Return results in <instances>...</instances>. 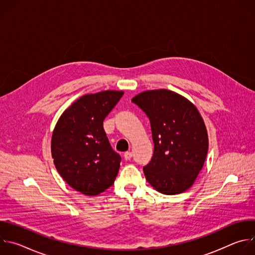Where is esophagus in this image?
<instances>
[{"instance_id": "1", "label": "esophagus", "mask_w": 255, "mask_h": 255, "mask_svg": "<svg viewBox=\"0 0 255 255\" xmlns=\"http://www.w3.org/2000/svg\"><path fill=\"white\" fill-rule=\"evenodd\" d=\"M131 157H132V152H130V151H127V152H125V153H124V158H125L126 160H129V159H131Z\"/></svg>"}]
</instances>
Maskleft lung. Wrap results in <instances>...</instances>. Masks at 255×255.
Returning <instances> with one entry per match:
<instances>
[{"instance_id": "left-lung-1", "label": "left lung", "mask_w": 255, "mask_h": 255, "mask_svg": "<svg viewBox=\"0 0 255 255\" xmlns=\"http://www.w3.org/2000/svg\"><path fill=\"white\" fill-rule=\"evenodd\" d=\"M150 121L153 156L143 167L148 183L159 193L176 195L193 186L205 163L209 140L198 109L168 90L140 93L132 99Z\"/></svg>"}]
</instances>
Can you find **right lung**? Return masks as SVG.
<instances>
[{"instance_id":"add662e5","label":"right lung","mask_w":255,"mask_h":255,"mask_svg":"<svg viewBox=\"0 0 255 255\" xmlns=\"http://www.w3.org/2000/svg\"><path fill=\"white\" fill-rule=\"evenodd\" d=\"M124 92L85 95L62 113L51 138L54 165L76 191L97 196L110 188L118 174L121 156L108 140L103 122Z\"/></svg>"}]
</instances>
